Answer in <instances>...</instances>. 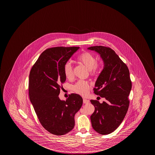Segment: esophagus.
Wrapping results in <instances>:
<instances>
[{
  "mask_svg": "<svg viewBox=\"0 0 155 155\" xmlns=\"http://www.w3.org/2000/svg\"><path fill=\"white\" fill-rule=\"evenodd\" d=\"M89 102H90V101L88 99H86L85 98L83 99V103L84 104H87V103H89Z\"/></svg>",
  "mask_w": 155,
  "mask_h": 155,
  "instance_id": "1",
  "label": "esophagus"
}]
</instances>
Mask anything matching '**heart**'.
Instances as JSON below:
<instances>
[{
	"mask_svg": "<svg viewBox=\"0 0 155 155\" xmlns=\"http://www.w3.org/2000/svg\"><path fill=\"white\" fill-rule=\"evenodd\" d=\"M78 61L90 71L92 74H96L98 69V65L96 63V58L94 56L87 52L82 53L79 56ZM64 74L66 78L70 79L73 76L72 66L70 62L65 64L63 68ZM90 86L86 81H79L72 86L74 91L81 96H86L89 91Z\"/></svg>",
	"mask_w": 155,
	"mask_h": 155,
	"instance_id": "heart-1",
	"label": "heart"
}]
</instances>
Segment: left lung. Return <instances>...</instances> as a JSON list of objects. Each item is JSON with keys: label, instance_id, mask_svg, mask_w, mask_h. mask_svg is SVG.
<instances>
[{"label": "left lung", "instance_id": "left-lung-1", "mask_svg": "<svg viewBox=\"0 0 155 155\" xmlns=\"http://www.w3.org/2000/svg\"><path fill=\"white\" fill-rule=\"evenodd\" d=\"M87 50L98 53L103 61L94 93L106 99L102 103L91 100L95 107L90 117L92 127L99 134H109L122 123L129 108L128 97L132 87L129 71L111 48L94 46Z\"/></svg>", "mask_w": 155, "mask_h": 155}]
</instances>
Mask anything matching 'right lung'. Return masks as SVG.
I'll return each mask as SVG.
<instances>
[{
  "mask_svg": "<svg viewBox=\"0 0 155 155\" xmlns=\"http://www.w3.org/2000/svg\"><path fill=\"white\" fill-rule=\"evenodd\" d=\"M79 47L48 48L39 57L31 70L28 93L39 122L48 131L57 136L70 132L74 126V116L83 99L78 94L69 95L66 101L58 95L66 81L63 68Z\"/></svg>",
  "mask_w": 155,
  "mask_h": 155,
  "instance_id": "right-lung-1",
  "label": "right lung"
}]
</instances>
